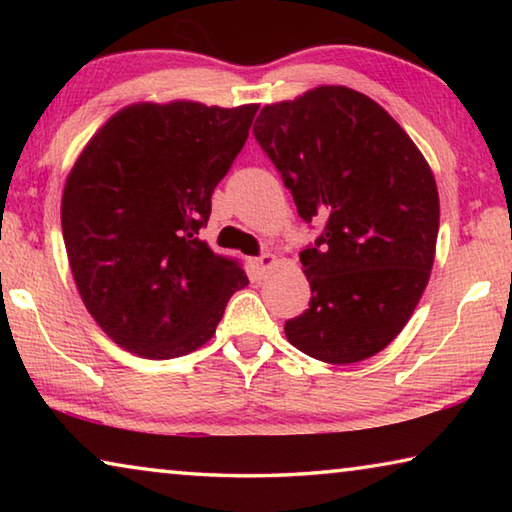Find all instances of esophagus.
<instances>
[{
    "mask_svg": "<svg viewBox=\"0 0 512 512\" xmlns=\"http://www.w3.org/2000/svg\"><path fill=\"white\" fill-rule=\"evenodd\" d=\"M255 264H257L259 271L266 273V271H271V268L277 264V257H275V255H271V253H264L262 257H257V259H255Z\"/></svg>",
    "mask_w": 512,
    "mask_h": 512,
    "instance_id": "obj_1",
    "label": "esophagus"
}]
</instances>
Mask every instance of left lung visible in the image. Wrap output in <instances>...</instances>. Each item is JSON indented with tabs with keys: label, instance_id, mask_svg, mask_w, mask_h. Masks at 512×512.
I'll return each instance as SVG.
<instances>
[{
	"label": "left lung",
	"instance_id": "8db88e82",
	"mask_svg": "<svg viewBox=\"0 0 512 512\" xmlns=\"http://www.w3.org/2000/svg\"><path fill=\"white\" fill-rule=\"evenodd\" d=\"M253 133L298 214L323 223L300 253L309 309L284 334L325 363L375 357L409 323L436 257L429 162L377 101L345 85L264 106Z\"/></svg>",
	"mask_w": 512,
	"mask_h": 512
}]
</instances>
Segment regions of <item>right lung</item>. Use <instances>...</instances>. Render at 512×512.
I'll use <instances>...</instances> for the list:
<instances>
[{
  "instance_id": "right-lung-1",
  "label": "right lung",
  "mask_w": 512,
  "mask_h": 512,
  "mask_svg": "<svg viewBox=\"0 0 512 512\" xmlns=\"http://www.w3.org/2000/svg\"><path fill=\"white\" fill-rule=\"evenodd\" d=\"M257 103L140 101L115 112L67 173L60 223L85 309L119 348L173 359L212 339L248 284L198 230L244 149Z\"/></svg>"
}]
</instances>
